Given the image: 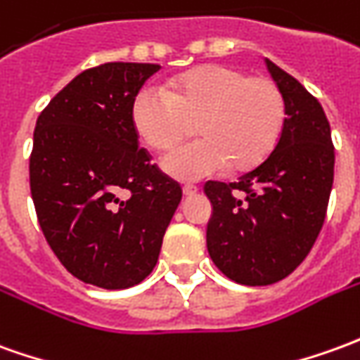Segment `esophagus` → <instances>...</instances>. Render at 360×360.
I'll use <instances>...</instances> for the list:
<instances>
[{
  "mask_svg": "<svg viewBox=\"0 0 360 360\" xmlns=\"http://www.w3.org/2000/svg\"><path fill=\"white\" fill-rule=\"evenodd\" d=\"M197 185H185V187H183V195H185V197H193V195H197Z\"/></svg>",
  "mask_w": 360,
  "mask_h": 360,
  "instance_id": "34e87169",
  "label": "esophagus"
}]
</instances>
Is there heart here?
Instances as JSON below:
<instances>
[{
    "label": "heart",
    "instance_id": "b5f03b06",
    "mask_svg": "<svg viewBox=\"0 0 360 360\" xmlns=\"http://www.w3.org/2000/svg\"><path fill=\"white\" fill-rule=\"evenodd\" d=\"M130 120L155 152H169L193 124L197 142L165 155L162 167L175 179L195 181L226 165L245 172L267 160L285 127L286 103L273 79L212 64L173 77L165 89L142 87Z\"/></svg>",
    "mask_w": 360,
    "mask_h": 360
}]
</instances>
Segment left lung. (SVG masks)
Masks as SVG:
<instances>
[{
    "mask_svg": "<svg viewBox=\"0 0 360 360\" xmlns=\"http://www.w3.org/2000/svg\"><path fill=\"white\" fill-rule=\"evenodd\" d=\"M285 95L286 120L267 160L233 183L208 181L212 218L206 248L240 285L267 286L302 263L320 236L333 185L335 152L320 101L265 60Z\"/></svg>",
    "mask_w": 360,
    "mask_h": 360,
    "instance_id": "obj_1",
    "label": "left lung"
}]
</instances>
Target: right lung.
<instances>
[{"label": "right lung", "mask_w": 360, "mask_h": 360, "mask_svg": "<svg viewBox=\"0 0 360 360\" xmlns=\"http://www.w3.org/2000/svg\"><path fill=\"white\" fill-rule=\"evenodd\" d=\"M158 64L107 62L74 77L40 112L31 195L60 263L109 290L152 273L183 197L177 181L138 148L130 107Z\"/></svg>", "instance_id": "obj_1"}]
</instances>
